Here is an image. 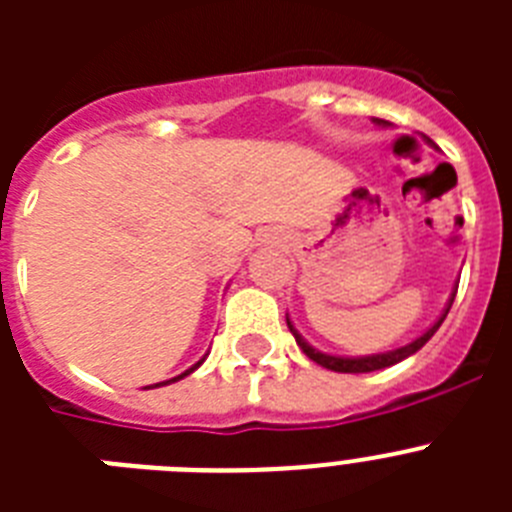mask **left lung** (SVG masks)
I'll return each instance as SVG.
<instances>
[{
  "label": "left lung",
  "instance_id": "8db88e82",
  "mask_svg": "<svg viewBox=\"0 0 512 512\" xmlns=\"http://www.w3.org/2000/svg\"><path fill=\"white\" fill-rule=\"evenodd\" d=\"M379 125H384V120H377ZM451 302H454V295H451L449 305H446V310H443V315L438 318V323H433L431 328L425 330L423 336L415 338L413 343H408V346H402V348H395V351H387V354H372V356H359V359H343V356H330V354H320V351H315V348L310 346V343H305V338L300 336L295 330V325L289 323L287 318V325L289 330H292V336H295L297 346L305 351L307 356H310L315 364L325 366V369H330V372H341V374H366V372H377V369H384V366H392L397 364V361L402 359H408V356H413L415 351H420V348L425 346V343L431 341V336L436 333L438 328H441V323L446 320V315H449L451 310Z\"/></svg>",
  "mask_w": 512,
  "mask_h": 512
}]
</instances>
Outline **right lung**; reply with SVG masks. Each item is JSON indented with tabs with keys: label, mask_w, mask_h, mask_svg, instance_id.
<instances>
[{
	"label": "right lung",
	"mask_w": 512,
	"mask_h": 512,
	"mask_svg": "<svg viewBox=\"0 0 512 512\" xmlns=\"http://www.w3.org/2000/svg\"><path fill=\"white\" fill-rule=\"evenodd\" d=\"M202 361H205V359H202ZM202 361H197V364H194V366H192V369H187V372H184V374H179V377L169 379V382H179V379H182V377H187V374H192V372H194V369H197V366H200V364H202ZM169 382H161V384H169ZM156 387H158V384H156Z\"/></svg>",
	"instance_id": "add662e5"
}]
</instances>
